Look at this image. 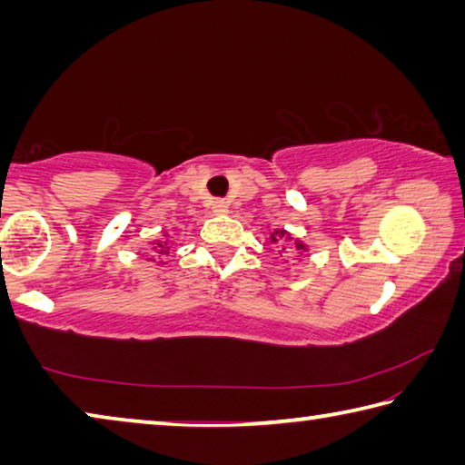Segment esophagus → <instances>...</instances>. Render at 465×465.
Listing matches in <instances>:
<instances>
[{
  "label": "esophagus",
  "instance_id": "34e87169",
  "mask_svg": "<svg viewBox=\"0 0 465 465\" xmlns=\"http://www.w3.org/2000/svg\"><path fill=\"white\" fill-rule=\"evenodd\" d=\"M213 211H215L217 215L227 213V203H225V201H215V203H213Z\"/></svg>",
  "mask_w": 465,
  "mask_h": 465
}]
</instances>
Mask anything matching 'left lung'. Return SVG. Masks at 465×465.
<instances>
[{"instance_id":"left-lung-1","label":"left lung","mask_w":465,"mask_h":465,"mask_svg":"<svg viewBox=\"0 0 465 465\" xmlns=\"http://www.w3.org/2000/svg\"><path fill=\"white\" fill-rule=\"evenodd\" d=\"M285 235L289 238V233H287L285 230H277V232H274V233L271 235V242H277L279 238H285ZM295 248H297V250H305V243H302L299 240H295Z\"/></svg>"}]
</instances>
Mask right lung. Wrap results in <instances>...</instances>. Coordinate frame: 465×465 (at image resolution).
I'll return each instance as SVG.
<instances>
[{
  "label": "right lung",
  "mask_w": 465,
  "mask_h": 465,
  "mask_svg": "<svg viewBox=\"0 0 465 465\" xmlns=\"http://www.w3.org/2000/svg\"><path fill=\"white\" fill-rule=\"evenodd\" d=\"M153 250H155V254H160V256H168V254H170L168 240H157V242H153Z\"/></svg>",
  "instance_id": "1"
}]
</instances>
